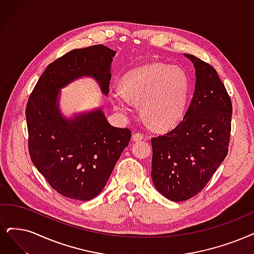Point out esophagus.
Masks as SVG:
<instances>
[{
	"instance_id": "1",
	"label": "esophagus",
	"mask_w": 254,
	"mask_h": 254,
	"mask_svg": "<svg viewBox=\"0 0 254 254\" xmlns=\"http://www.w3.org/2000/svg\"><path fill=\"white\" fill-rule=\"evenodd\" d=\"M143 139V135L141 133H135L133 135V140L134 141H140V140Z\"/></svg>"
}]
</instances>
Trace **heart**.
<instances>
[{"instance_id": "1", "label": "heart", "mask_w": 254, "mask_h": 254, "mask_svg": "<svg viewBox=\"0 0 254 254\" xmlns=\"http://www.w3.org/2000/svg\"><path fill=\"white\" fill-rule=\"evenodd\" d=\"M120 89H112L110 98L121 112H129L132 102L141 105L143 116L152 126L165 130L181 121L189 102V75L177 65L147 64L127 72Z\"/></svg>"}]
</instances>
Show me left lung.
<instances>
[{
    "label": "left lung",
    "mask_w": 254,
    "mask_h": 254,
    "mask_svg": "<svg viewBox=\"0 0 254 254\" xmlns=\"http://www.w3.org/2000/svg\"><path fill=\"white\" fill-rule=\"evenodd\" d=\"M195 69V86L183 120L171 132L152 138V179L174 202L199 193L228 153L232 103L209 64L184 54Z\"/></svg>",
    "instance_id": "1"
}]
</instances>
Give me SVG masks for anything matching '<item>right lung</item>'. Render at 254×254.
I'll return each mask as SVG.
<instances>
[{
	"mask_svg": "<svg viewBox=\"0 0 254 254\" xmlns=\"http://www.w3.org/2000/svg\"><path fill=\"white\" fill-rule=\"evenodd\" d=\"M115 51L103 45L74 49L46 68L26 107L30 158L54 190L65 198L89 201L106 186L129 128L111 126L100 109L67 119L59 107L60 90L91 76L108 95Z\"/></svg>",
	"mask_w": 254,
	"mask_h": 254,
	"instance_id": "1",
	"label": "right lung"
}]
</instances>
